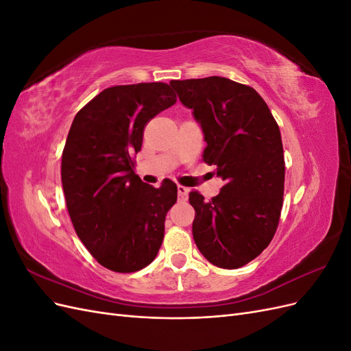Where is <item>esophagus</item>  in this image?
Segmentation results:
<instances>
[{
    "label": "esophagus",
    "mask_w": 351,
    "mask_h": 351,
    "mask_svg": "<svg viewBox=\"0 0 351 351\" xmlns=\"http://www.w3.org/2000/svg\"><path fill=\"white\" fill-rule=\"evenodd\" d=\"M177 193H178V199L186 200L187 196H189V189L184 187V186H182V184H178V186H177Z\"/></svg>",
    "instance_id": "34e87169"
}]
</instances>
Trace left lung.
I'll return each mask as SVG.
<instances>
[{"label":"left lung","mask_w":351,"mask_h":351,"mask_svg":"<svg viewBox=\"0 0 351 351\" xmlns=\"http://www.w3.org/2000/svg\"><path fill=\"white\" fill-rule=\"evenodd\" d=\"M169 84L204 130V161L226 182L209 202L190 192L195 243L215 267L241 268L268 247L280 222L285 176L280 127L247 84L218 76Z\"/></svg>","instance_id":"obj_1"}]
</instances>
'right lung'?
I'll use <instances>...</instances> for the list:
<instances>
[{
  "instance_id": "obj_1",
  "label": "right lung",
  "mask_w": 351,
  "mask_h": 351,
  "mask_svg": "<svg viewBox=\"0 0 351 351\" xmlns=\"http://www.w3.org/2000/svg\"><path fill=\"white\" fill-rule=\"evenodd\" d=\"M162 82L104 89L76 114L61 159V183L76 234L102 267L136 272L149 265L164 240L177 186L143 183L134 154L155 115L174 105Z\"/></svg>"
}]
</instances>
